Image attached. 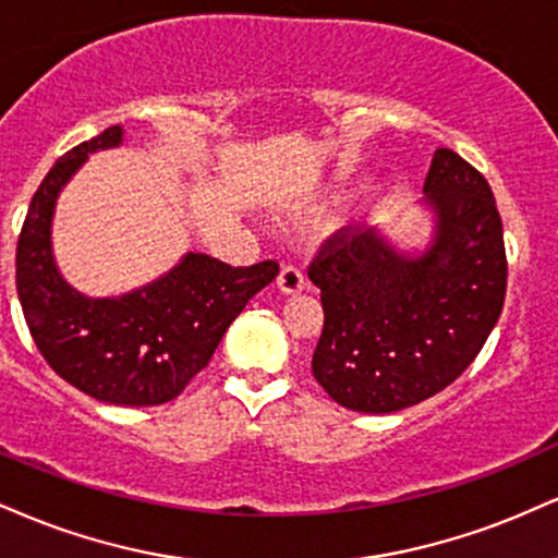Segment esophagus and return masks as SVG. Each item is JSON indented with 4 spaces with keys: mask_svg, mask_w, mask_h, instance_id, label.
<instances>
[{
    "mask_svg": "<svg viewBox=\"0 0 558 558\" xmlns=\"http://www.w3.org/2000/svg\"><path fill=\"white\" fill-rule=\"evenodd\" d=\"M304 288H306V278L299 267L286 265L283 270H280V275H278V291L280 293H286V296H296V293L304 291Z\"/></svg>",
    "mask_w": 558,
    "mask_h": 558,
    "instance_id": "1",
    "label": "esophagus"
}]
</instances>
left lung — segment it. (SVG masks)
Returning <instances> with one entry per match:
<instances>
[{"label":"left lung","mask_w":558,"mask_h":558,"mask_svg":"<svg viewBox=\"0 0 558 558\" xmlns=\"http://www.w3.org/2000/svg\"><path fill=\"white\" fill-rule=\"evenodd\" d=\"M424 194L432 233L421 250H402L381 228H351L308 267L325 308L312 372L348 411L395 413L441 392L505 306V231L488 181L439 147Z\"/></svg>","instance_id":"1"}]
</instances>
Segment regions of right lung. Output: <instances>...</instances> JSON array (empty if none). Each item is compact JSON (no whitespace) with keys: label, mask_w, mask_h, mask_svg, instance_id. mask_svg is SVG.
Masks as SVG:
<instances>
[{"label":"right lung","mask_w":558,"mask_h":558,"mask_svg":"<svg viewBox=\"0 0 558 558\" xmlns=\"http://www.w3.org/2000/svg\"><path fill=\"white\" fill-rule=\"evenodd\" d=\"M122 143V126H109L51 166L20 231L15 278L28 330L53 372L100 402L143 408L173 400L203 372L231 322L272 283L278 262L231 267L186 252L160 278L106 299L66 283L51 241L57 199L90 153Z\"/></svg>","instance_id":"right-lung-1"}]
</instances>
